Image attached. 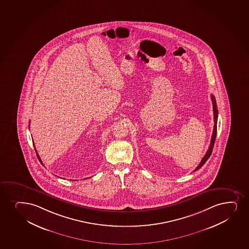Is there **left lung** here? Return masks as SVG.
I'll return each mask as SVG.
<instances>
[{
    "label": "left lung",
    "instance_id": "left-lung-1",
    "mask_svg": "<svg viewBox=\"0 0 249 249\" xmlns=\"http://www.w3.org/2000/svg\"><path fill=\"white\" fill-rule=\"evenodd\" d=\"M211 99H212V102H213V135H212V139H211V143L210 146H209V148H208V151H207V152H206V154H205L204 157L202 158L201 162H200L198 166L196 167V169L194 170V172L196 171V170L200 169V168H201V167H202V166L204 165L205 162L207 161V160H208V158H210L211 154H212V152H213V149L215 139H216V123H217V117H218V115H217V107H216V99H215V97H214L213 95H212V96H211Z\"/></svg>",
    "mask_w": 249,
    "mask_h": 249
}]
</instances>
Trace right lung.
I'll return each instance as SVG.
<instances>
[{"instance_id":"right-lung-1","label":"right lung","mask_w":249,"mask_h":249,"mask_svg":"<svg viewBox=\"0 0 249 249\" xmlns=\"http://www.w3.org/2000/svg\"><path fill=\"white\" fill-rule=\"evenodd\" d=\"M35 151H36V156H37V158H38L39 161H41V158H40V157H39L38 153H37V152H36V148H35Z\"/></svg>"}]
</instances>
